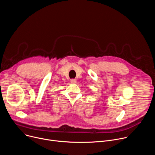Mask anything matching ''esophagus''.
Wrapping results in <instances>:
<instances>
[{
  "mask_svg": "<svg viewBox=\"0 0 155 155\" xmlns=\"http://www.w3.org/2000/svg\"><path fill=\"white\" fill-rule=\"evenodd\" d=\"M71 83H75L76 81H77V80L75 79V78H72V79L71 80Z\"/></svg>",
  "mask_w": 155,
  "mask_h": 155,
  "instance_id": "1",
  "label": "esophagus"
}]
</instances>
